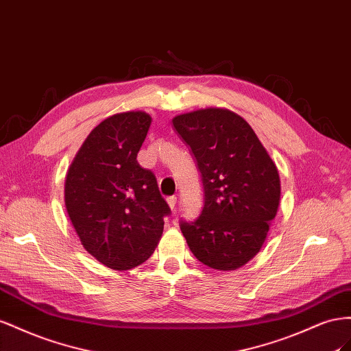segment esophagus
<instances>
[{
  "label": "esophagus",
  "mask_w": 351,
  "mask_h": 351,
  "mask_svg": "<svg viewBox=\"0 0 351 351\" xmlns=\"http://www.w3.org/2000/svg\"><path fill=\"white\" fill-rule=\"evenodd\" d=\"M176 202H178V198H176V197H169V198H167V204H169V207L172 208V210H175V207H176Z\"/></svg>",
  "instance_id": "esophagus-1"
}]
</instances>
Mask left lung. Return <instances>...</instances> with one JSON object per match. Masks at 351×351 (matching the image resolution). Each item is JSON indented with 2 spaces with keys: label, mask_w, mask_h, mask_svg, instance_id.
Segmentation results:
<instances>
[{
  "label": "left lung",
  "mask_w": 351,
  "mask_h": 351,
  "mask_svg": "<svg viewBox=\"0 0 351 351\" xmlns=\"http://www.w3.org/2000/svg\"><path fill=\"white\" fill-rule=\"evenodd\" d=\"M202 173L204 207L181 223L193 254L217 270L248 263L265 244L281 199L278 167L253 128L228 108L208 107L172 119Z\"/></svg>",
  "instance_id": "left-lung-1"
}]
</instances>
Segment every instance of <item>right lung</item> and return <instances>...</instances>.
I'll list each match as a JSON object with an SVG mask.
<instances>
[{
    "mask_svg": "<svg viewBox=\"0 0 351 351\" xmlns=\"http://www.w3.org/2000/svg\"><path fill=\"white\" fill-rule=\"evenodd\" d=\"M152 125L145 112L104 119L70 165L64 204L86 252L114 270L144 263L162 238L170 208L136 156Z\"/></svg>",
    "mask_w": 351,
    "mask_h": 351,
    "instance_id": "add662e5",
    "label": "right lung"
}]
</instances>
